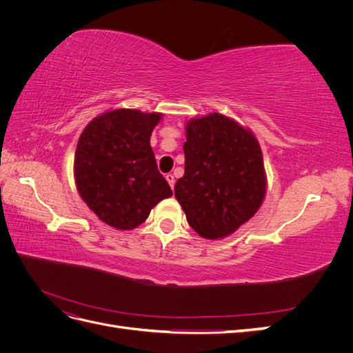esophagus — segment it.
<instances>
[{
  "instance_id": "1",
  "label": "esophagus",
  "mask_w": 353,
  "mask_h": 353,
  "mask_svg": "<svg viewBox=\"0 0 353 353\" xmlns=\"http://www.w3.org/2000/svg\"><path fill=\"white\" fill-rule=\"evenodd\" d=\"M165 178L168 181V184L170 185V188H174V185H175V176L172 174H168Z\"/></svg>"
}]
</instances>
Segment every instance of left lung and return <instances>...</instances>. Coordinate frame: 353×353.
<instances>
[{
	"instance_id": "8db88e82",
	"label": "left lung",
	"mask_w": 353,
	"mask_h": 353,
	"mask_svg": "<svg viewBox=\"0 0 353 353\" xmlns=\"http://www.w3.org/2000/svg\"><path fill=\"white\" fill-rule=\"evenodd\" d=\"M185 170L175 197L200 237L221 240L236 232L262 206L268 179L258 138L221 113L185 123Z\"/></svg>"
}]
</instances>
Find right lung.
<instances>
[{"mask_svg":"<svg viewBox=\"0 0 353 353\" xmlns=\"http://www.w3.org/2000/svg\"><path fill=\"white\" fill-rule=\"evenodd\" d=\"M163 114L112 109L83 128L73 176L81 199L109 227L130 231L172 190L157 170L150 137Z\"/></svg>","mask_w":353,"mask_h":353,"instance_id":"add662e5","label":"right lung"}]
</instances>
